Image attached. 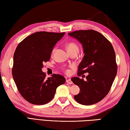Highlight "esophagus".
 Returning <instances> with one entry per match:
<instances>
[{"label":"esophagus","instance_id":"obj_1","mask_svg":"<svg viewBox=\"0 0 130 130\" xmlns=\"http://www.w3.org/2000/svg\"><path fill=\"white\" fill-rule=\"evenodd\" d=\"M66 82H67V83L70 84V85H71V84H72V82L71 81V79H67V80H66Z\"/></svg>","mask_w":130,"mask_h":130}]
</instances>
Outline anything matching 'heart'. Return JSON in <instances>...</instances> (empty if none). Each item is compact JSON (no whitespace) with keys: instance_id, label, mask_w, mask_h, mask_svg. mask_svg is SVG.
Returning <instances> with one entry per match:
<instances>
[{"instance_id":"b5f03b06","label":"heart","mask_w":130,"mask_h":130,"mask_svg":"<svg viewBox=\"0 0 130 130\" xmlns=\"http://www.w3.org/2000/svg\"><path fill=\"white\" fill-rule=\"evenodd\" d=\"M67 48L69 52L72 51H79L78 45L74 42H70L69 43H68L67 45ZM55 51H56V48H55L53 50V51H52V54H54V52H55ZM65 72H66V73H69V70L68 69H65Z\"/></svg>"}]
</instances>
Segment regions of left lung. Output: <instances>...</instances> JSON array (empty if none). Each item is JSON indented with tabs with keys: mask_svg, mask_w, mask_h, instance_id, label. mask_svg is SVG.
I'll return each mask as SVG.
<instances>
[{
	"mask_svg": "<svg viewBox=\"0 0 130 130\" xmlns=\"http://www.w3.org/2000/svg\"><path fill=\"white\" fill-rule=\"evenodd\" d=\"M68 34L76 39L83 48L85 56L79 65L78 75L88 73L86 81L79 77L71 79L80 88L74 99L83 105L96 103L108 94L117 75L114 50L110 41L96 31L79 30Z\"/></svg>",
	"mask_w": 130,
	"mask_h": 130,
	"instance_id": "left-lung-1",
	"label": "left lung"
}]
</instances>
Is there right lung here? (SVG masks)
<instances>
[{
  "mask_svg": "<svg viewBox=\"0 0 130 130\" xmlns=\"http://www.w3.org/2000/svg\"><path fill=\"white\" fill-rule=\"evenodd\" d=\"M65 32H36L20 42L13 55V79L20 95L29 103L43 105L48 103L59 86L66 79L59 74L45 78L43 63L50 60L56 43Z\"/></svg>",
  "mask_w": 130,
  "mask_h": 130,
  "instance_id": "add662e5",
  "label": "right lung"
}]
</instances>
